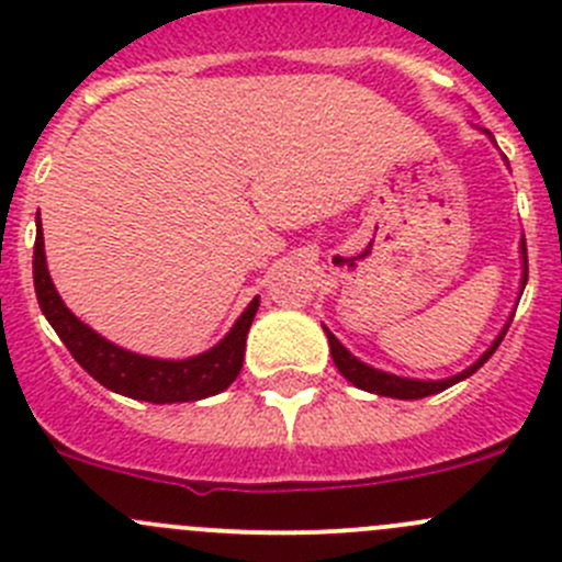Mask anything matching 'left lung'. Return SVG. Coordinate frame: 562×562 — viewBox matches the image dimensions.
Instances as JSON below:
<instances>
[{
  "label": "left lung",
  "mask_w": 562,
  "mask_h": 562,
  "mask_svg": "<svg viewBox=\"0 0 562 562\" xmlns=\"http://www.w3.org/2000/svg\"><path fill=\"white\" fill-rule=\"evenodd\" d=\"M527 285V247H525V239H522V288L519 291H525ZM508 326H512V317H508L506 328H503L501 334H497L495 342L490 345V348L484 350V356H481L475 364H470L468 370H462L459 375L454 378H446V381H413V378H400V375H389V372H381L375 370V367L364 364V361L356 359L350 350H345L342 345H339V339L334 337L331 331H328L326 326H323V331H326L328 337V345H331V359L334 364H337V370L342 372L345 378H348L353 386L370 391V394H381V396H394V400H422V396H429V394H438V391H446L449 386H454V383L464 381V378L473 375L479 367H484L486 361H490V356L495 353L497 345L503 342V337H506Z\"/></svg>",
  "instance_id": "1"
}]
</instances>
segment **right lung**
I'll list each match as a JSON object with an SVG mask.
<instances>
[{"label": "right lung", "instance_id": "1", "mask_svg": "<svg viewBox=\"0 0 562 562\" xmlns=\"http://www.w3.org/2000/svg\"><path fill=\"white\" fill-rule=\"evenodd\" d=\"M43 228H40L37 214V239H35V293L43 315L59 334L61 342L72 353V359L89 372L105 389L116 394L133 396V400L155 402V405H171V402H195L203 396H214L225 391L236 381L245 361L247 331L252 326V317L258 313V299L249 302V307L234 323L225 339H220L212 350L192 359L168 361L151 359V356L130 353L119 345L108 342L98 331L78 321L70 310L65 307L61 296L50 282L48 266H45L43 249Z\"/></svg>", "mask_w": 562, "mask_h": 562}]
</instances>
